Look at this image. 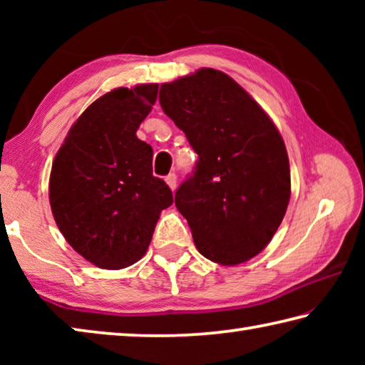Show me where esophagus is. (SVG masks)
Segmentation results:
<instances>
[{"mask_svg": "<svg viewBox=\"0 0 365 365\" xmlns=\"http://www.w3.org/2000/svg\"><path fill=\"white\" fill-rule=\"evenodd\" d=\"M165 183L169 185L170 190L174 191L177 188V175L175 174H169L168 177H165Z\"/></svg>", "mask_w": 365, "mask_h": 365, "instance_id": "1", "label": "esophagus"}]
</instances>
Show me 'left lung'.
<instances>
[{"instance_id":"obj_1","label":"left lung","mask_w":365,"mask_h":365,"mask_svg":"<svg viewBox=\"0 0 365 365\" xmlns=\"http://www.w3.org/2000/svg\"><path fill=\"white\" fill-rule=\"evenodd\" d=\"M160 108L197 154L175 206L209 261L237 265L259 255L287 212L292 180L285 143L270 117L215 69L160 85Z\"/></svg>"}]
</instances>
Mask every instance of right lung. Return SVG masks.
Wrapping results in <instances>:
<instances>
[{
  "label": "right lung",
  "instance_id": "add662e5",
  "mask_svg": "<svg viewBox=\"0 0 365 365\" xmlns=\"http://www.w3.org/2000/svg\"><path fill=\"white\" fill-rule=\"evenodd\" d=\"M158 83L115 88L83 110L59 148L49 177L54 220L73 250L101 269L145 256L163 209L174 202L153 175V148L137 137Z\"/></svg>",
  "mask_w": 365,
  "mask_h": 365
}]
</instances>
